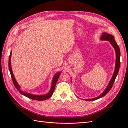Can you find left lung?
I'll list each match as a JSON object with an SVG mask.
<instances>
[{"instance_id": "left-lung-1", "label": "left lung", "mask_w": 128, "mask_h": 128, "mask_svg": "<svg viewBox=\"0 0 128 128\" xmlns=\"http://www.w3.org/2000/svg\"><path fill=\"white\" fill-rule=\"evenodd\" d=\"M100 39L102 40H107L110 42L111 45L113 46V47L114 48L115 52H116V64H115V68L114 74L113 75V77L110 81V82L108 84L107 88L104 90V92L102 94H100L98 96L93 99H86V101H92V100H95L96 99H98L102 97V96H105L107 93L110 91V89L112 88V86H113V85L115 82V80L116 77L118 72L119 71L120 66V48L118 47V45L117 44L115 40L114 37L113 36H112V34H107L106 32H103L102 35L100 38Z\"/></svg>"}]
</instances>
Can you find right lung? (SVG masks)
<instances>
[{
  "instance_id": "1",
  "label": "right lung",
  "mask_w": 128,
  "mask_h": 128,
  "mask_svg": "<svg viewBox=\"0 0 128 128\" xmlns=\"http://www.w3.org/2000/svg\"><path fill=\"white\" fill-rule=\"evenodd\" d=\"M11 55H12V52H10V55L9 56V59H8V67H9V70L10 72V75L12 77V79L13 84L14 85L15 87L16 88L17 90L19 91V92L21 94H23L24 96H26L30 99H32V100H39V101H42V100H47L48 98H50L51 96H52V95L53 94L54 91L55 89V86L56 83L57 82V80L59 78V77L60 76V73L59 72L56 74L54 76V77H53V79L52 80V86H51V88L50 90V91L48 93V94H45V95H42V96H38V95H34V94H28V93H26V92H24L22 91L20 88V86H19L18 84L17 83L16 80L15 79V77L13 75V74L12 72V68H11V61H10V59H11Z\"/></svg>"
}]
</instances>
